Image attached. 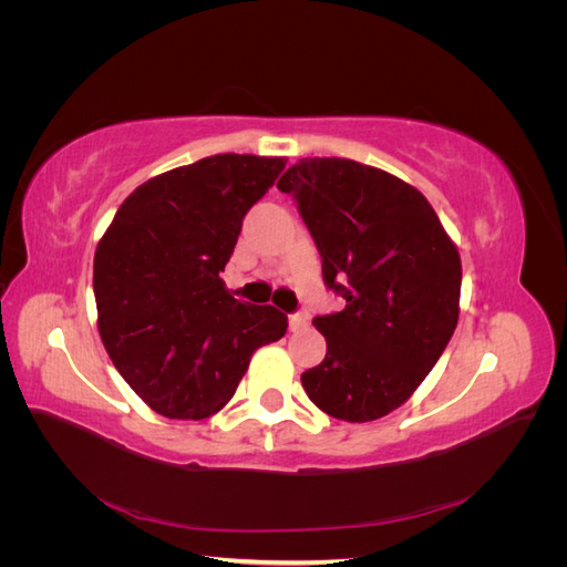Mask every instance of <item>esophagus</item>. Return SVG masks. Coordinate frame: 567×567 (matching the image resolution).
Instances as JSON below:
<instances>
[{
  "label": "esophagus",
  "instance_id": "1",
  "mask_svg": "<svg viewBox=\"0 0 567 567\" xmlns=\"http://www.w3.org/2000/svg\"><path fill=\"white\" fill-rule=\"evenodd\" d=\"M307 323H310L307 315H290V319H288V326H290V331H293V333L307 329Z\"/></svg>",
  "mask_w": 567,
  "mask_h": 567
}]
</instances>
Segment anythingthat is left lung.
<instances>
[{
  "label": "left lung",
  "instance_id": "8db88e82",
  "mask_svg": "<svg viewBox=\"0 0 567 567\" xmlns=\"http://www.w3.org/2000/svg\"><path fill=\"white\" fill-rule=\"evenodd\" d=\"M346 310L317 317L326 357L302 373L323 414L350 423L402 406L458 321L461 257L416 186L350 158H300L279 179Z\"/></svg>",
  "mask_w": 567,
  "mask_h": 567
}]
</instances>
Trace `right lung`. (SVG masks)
<instances>
[{
    "mask_svg": "<svg viewBox=\"0 0 567 567\" xmlns=\"http://www.w3.org/2000/svg\"><path fill=\"white\" fill-rule=\"evenodd\" d=\"M286 158L217 153L151 177L120 205L94 252L101 342L167 419L203 421L234 398L257 348L284 338L271 305L236 300L219 274L252 203Z\"/></svg>",
    "mask_w": 567,
    "mask_h": 567,
    "instance_id": "obj_1",
    "label": "right lung"
}]
</instances>
